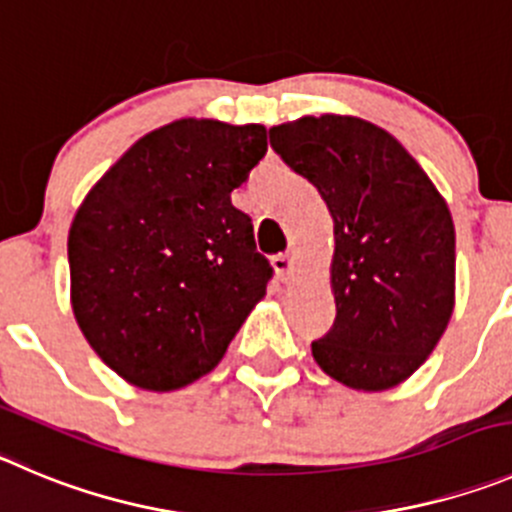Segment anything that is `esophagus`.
<instances>
[{
	"instance_id": "1",
	"label": "esophagus",
	"mask_w": 512,
	"mask_h": 512,
	"mask_svg": "<svg viewBox=\"0 0 512 512\" xmlns=\"http://www.w3.org/2000/svg\"><path fill=\"white\" fill-rule=\"evenodd\" d=\"M272 267H275V275L280 280H288L290 272H293V257L288 252H280V255L272 257Z\"/></svg>"
}]
</instances>
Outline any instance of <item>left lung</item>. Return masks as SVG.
Returning a JSON list of instances; mask_svg holds the SVG:
<instances>
[{
    "instance_id": "left-lung-1",
    "label": "left lung",
    "mask_w": 512,
    "mask_h": 512,
    "mask_svg": "<svg viewBox=\"0 0 512 512\" xmlns=\"http://www.w3.org/2000/svg\"><path fill=\"white\" fill-rule=\"evenodd\" d=\"M275 154L333 217L336 321L315 364L358 391H384L427 361L455 308V224L422 166L364 118L305 116L270 128Z\"/></svg>"
}]
</instances>
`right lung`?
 Returning a JSON list of instances; mask_svg holds the SVG:
<instances>
[{"label": "right lung", "mask_w": 512, "mask_h": 512, "mask_svg": "<svg viewBox=\"0 0 512 512\" xmlns=\"http://www.w3.org/2000/svg\"><path fill=\"white\" fill-rule=\"evenodd\" d=\"M265 151L260 123L181 118L138 138L80 204L68 237L75 321L128 384L202 379L265 295L272 267L232 204Z\"/></svg>", "instance_id": "add662e5"}]
</instances>
